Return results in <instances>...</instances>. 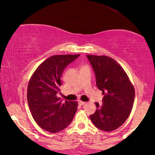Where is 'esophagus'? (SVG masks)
Listing matches in <instances>:
<instances>
[{
    "label": "esophagus",
    "instance_id": "esophagus-1",
    "mask_svg": "<svg viewBox=\"0 0 155 155\" xmlns=\"http://www.w3.org/2000/svg\"><path fill=\"white\" fill-rule=\"evenodd\" d=\"M78 103H79L80 105H84V104H86L85 101H82L81 100H80L79 101H78Z\"/></svg>",
    "mask_w": 155,
    "mask_h": 155
}]
</instances>
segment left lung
I'll return each mask as SVG.
<instances>
[{
    "label": "left lung",
    "mask_w": 155,
    "mask_h": 155,
    "mask_svg": "<svg viewBox=\"0 0 155 155\" xmlns=\"http://www.w3.org/2000/svg\"><path fill=\"white\" fill-rule=\"evenodd\" d=\"M96 75V84L104 95L103 105L90 119L97 128L110 132L122 126L132 111L135 89L120 65L111 57L87 55Z\"/></svg>",
    "instance_id": "obj_1"
}]
</instances>
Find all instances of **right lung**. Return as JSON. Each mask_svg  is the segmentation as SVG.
<instances>
[{"instance_id":"right-lung-1","label":"right lung","mask_w":155,"mask_h":155,"mask_svg":"<svg viewBox=\"0 0 155 155\" xmlns=\"http://www.w3.org/2000/svg\"><path fill=\"white\" fill-rule=\"evenodd\" d=\"M80 54L54 55L46 59L35 70L27 87V101L36 123L48 132L55 133L71 124L77 111L78 101H61L60 90L63 70Z\"/></svg>"}]
</instances>
